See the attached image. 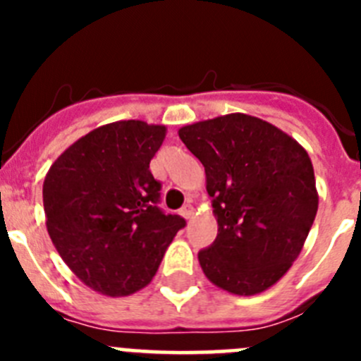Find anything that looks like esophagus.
I'll use <instances>...</instances> for the list:
<instances>
[{
	"instance_id": "1",
	"label": "esophagus",
	"mask_w": 361,
	"mask_h": 361,
	"mask_svg": "<svg viewBox=\"0 0 361 361\" xmlns=\"http://www.w3.org/2000/svg\"><path fill=\"white\" fill-rule=\"evenodd\" d=\"M180 215H183L186 220H190V219H193V215H195V209H193V206H191V204H186V206L180 209Z\"/></svg>"
}]
</instances>
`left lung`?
<instances>
[{"instance_id": "obj_1", "label": "left lung", "mask_w": 361, "mask_h": 361, "mask_svg": "<svg viewBox=\"0 0 361 361\" xmlns=\"http://www.w3.org/2000/svg\"><path fill=\"white\" fill-rule=\"evenodd\" d=\"M204 166L219 224L199 253L204 275L231 295L251 296L289 271L318 212L312 162L267 121L229 114L178 130Z\"/></svg>"}]
</instances>
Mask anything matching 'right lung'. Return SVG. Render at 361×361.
Returning a JSON list of instances; mask_svg holds the SVG:
<instances>
[{"instance_id": "obj_1", "label": "right lung", "mask_w": 361, "mask_h": 361, "mask_svg": "<svg viewBox=\"0 0 361 361\" xmlns=\"http://www.w3.org/2000/svg\"><path fill=\"white\" fill-rule=\"evenodd\" d=\"M166 126L117 121L78 139L43 183L47 229L72 273L94 291L128 296L146 288L186 220L157 208L149 161Z\"/></svg>"}]
</instances>
